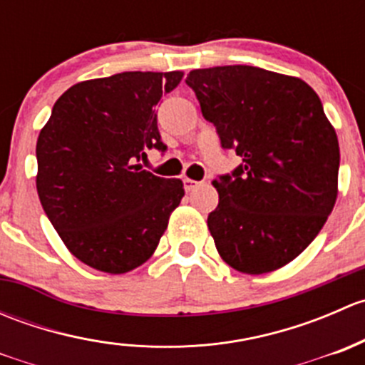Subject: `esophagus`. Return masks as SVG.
<instances>
[{"label":"esophagus","mask_w":365,"mask_h":365,"mask_svg":"<svg viewBox=\"0 0 365 365\" xmlns=\"http://www.w3.org/2000/svg\"><path fill=\"white\" fill-rule=\"evenodd\" d=\"M200 185V182H196V180H190V178H183V187H185L187 192H190V190H194L196 187Z\"/></svg>","instance_id":"34e87169"}]
</instances>
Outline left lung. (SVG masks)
Instances as JSON below:
<instances>
[{"instance_id":"8db88e82","label":"left lung","mask_w":365,"mask_h":365,"mask_svg":"<svg viewBox=\"0 0 365 365\" xmlns=\"http://www.w3.org/2000/svg\"><path fill=\"white\" fill-rule=\"evenodd\" d=\"M196 93L220 146L242 164L213 180L208 215L220 257L244 274L284 267L322 231L337 200L339 143L316 91L249 65L197 68Z\"/></svg>"}]
</instances>
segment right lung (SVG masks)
I'll use <instances>...</instances> for the list:
<instances>
[{
	"mask_svg": "<svg viewBox=\"0 0 365 365\" xmlns=\"http://www.w3.org/2000/svg\"><path fill=\"white\" fill-rule=\"evenodd\" d=\"M182 72H121L73 84L36 141V190L68 251L95 270L125 274L159 245L182 180L139 164L165 152L157 106Z\"/></svg>",
	"mask_w": 365,
	"mask_h": 365,
	"instance_id": "add662e5",
	"label": "right lung"
}]
</instances>
